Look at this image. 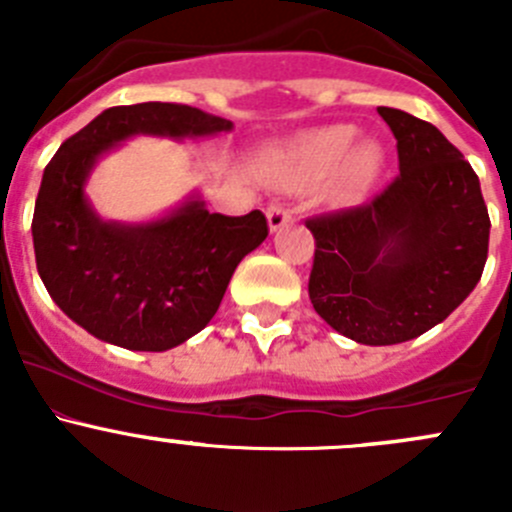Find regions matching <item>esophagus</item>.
I'll list each match as a JSON object with an SVG mask.
<instances>
[{
	"label": "esophagus",
	"mask_w": 512,
	"mask_h": 512,
	"mask_svg": "<svg viewBox=\"0 0 512 512\" xmlns=\"http://www.w3.org/2000/svg\"><path fill=\"white\" fill-rule=\"evenodd\" d=\"M289 223H292V210L285 208V205H270L267 208V225H270L272 232L282 230Z\"/></svg>",
	"instance_id": "34e87169"
}]
</instances>
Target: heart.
<instances>
[{
  "mask_svg": "<svg viewBox=\"0 0 512 512\" xmlns=\"http://www.w3.org/2000/svg\"><path fill=\"white\" fill-rule=\"evenodd\" d=\"M384 148L374 138L356 141V128L347 123L304 133L275 160V180L282 188H309L334 175L332 198L356 203L371 190L384 170Z\"/></svg>",
  "mask_w": 512,
  "mask_h": 512,
  "instance_id": "1",
  "label": "heart"
}]
</instances>
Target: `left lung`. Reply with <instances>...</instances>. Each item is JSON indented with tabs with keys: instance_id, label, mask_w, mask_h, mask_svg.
<instances>
[{
	"instance_id": "8db88e82",
	"label": "left lung",
	"mask_w": 512,
	"mask_h": 512,
	"mask_svg": "<svg viewBox=\"0 0 512 512\" xmlns=\"http://www.w3.org/2000/svg\"><path fill=\"white\" fill-rule=\"evenodd\" d=\"M399 151V178L361 208L307 220L309 299L319 317L366 347L441 324L478 285L490 218L478 175L431 123L376 108Z\"/></svg>"
}]
</instances>
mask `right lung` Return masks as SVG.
I'll return each mask as SVG.
<instances>
[{
    "label": "right lung",
    "mask_w": 512,
    "mask_h": 512,
    "mask_svg": "<svg viewBox=\"0 0 512 512\" xmlns=\"http://www.w3.org/2000/svg\"><path fill=\"white\" fill-rule=\"evenodd\" d=\"M227 131V118L148 101L106 108L61 143L44 168L32 235L36 270L66 317L133 352H165L205 329L235 267L267 237L265 215L210 213L190 195L163 218L116 223L96 213L86 183L98 158L133 136L185 141Z\"/></svg>",
    "instance_id": "obj_1"
}]
</instances>
